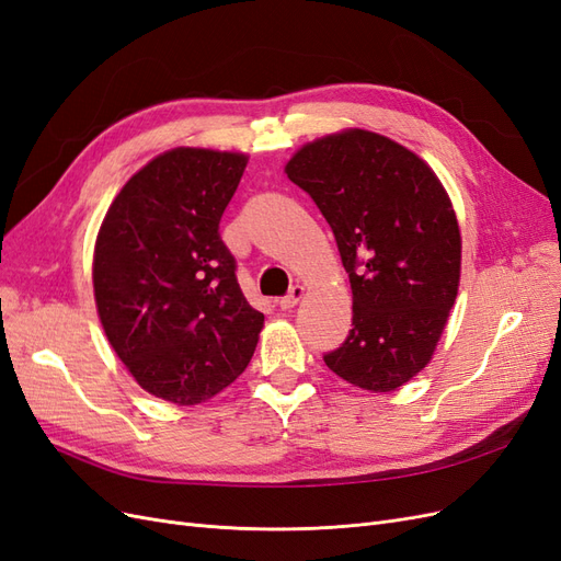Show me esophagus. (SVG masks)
I'll return each instance as SVG.
<instances>
[{"mask_svg": "<svg viewBox=\"0 0 561 561\" xmlns=\"http://www.w3.org/2000/svg\"><path fill=\"white\" fill-rule=\"evenodd\" d=\"M301 297H304V287H301V285H293L290 293H287L285 297L278 299V307L285 309V311L293 309V307H297V301H299Z\"/></svg>", "mask_w": 561, "mask_h": 561, "instance_id": "esophagus-1", "label": "esophagus"}]
</instances>
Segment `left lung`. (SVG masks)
Segmentation results:
<instances>
[{
	"label": "left lung",
	"instance_id": "obj_1",
	"mask_svg": "<svg viewBox=\"0 0 561 561\" xmlns=\"http://www.w3.org/2000/svg\"><path fill=\"white\" fill-rule=\"evenodd\" d=\"M336 239L353 290L346 342L322 355L336 377L386 393L428 365L461 276L451 201L414 151L344 130L285 165Z\"/></svg>",
	"mask_w": 561,
	"mask_h": 561
}]
</instances>
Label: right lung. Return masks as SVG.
Instances as JSON below:
<instances>
[{
	"mask_svg": "<svg viewBox=\"0 0 561 561\" xmlns=\"http://www.w3.org/2000/svg\"><path fill=\"white\" fill-rule=\"evenodd\" d=\"M248 159L180 147L149 161L110 206L93 254L98 316L147 393L196 404L239 379L264 313L236 278L219 219Z\"/></svg>",
	"mask_w": 561,
	"mask_h": 561,
	"instance_id": "obj_1",
	"label": "right lung"
}]
</instances>
